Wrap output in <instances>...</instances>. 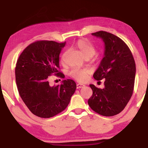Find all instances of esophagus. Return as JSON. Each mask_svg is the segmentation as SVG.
I'll return each mask as SVG.
<instances>
[{
  "label": "esophagus",
  "mask_w": 148,
  "mask_h": 148,
  "mask_svg": "<svg viewBox=\"0 0 148 148\" xmlns=\"http://www.w3.org/2000/svg\"><path fill=\"white\" fill-rule=\"evenodd\" d=\"M84 86H85V85L82 84H77L76 85L77 89H80V88H82V87H84Z\"/></svg>",
  "instance_id": "1"
}]
</instances>
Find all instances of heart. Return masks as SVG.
<instances>
[{"instance_id": "1", "label": "heart", "mask_w": 148, "mask_h": 148, "mask_svg": "<svg viewBox=\"0 0 148 148\" xmlns=\"http://www.w3.org/2000/svg\"><path fill=\"white\" fill-rule=\"evenodd\" d=\"M76 46L79 49L81 53L85 57H92L96 53V49L88 40L82 38L79 39L76 43ZM65 53L62 56V60H63ZM91 71L86 68H79L75 67L70 72L71 76L75 79L80 82H86L88 79Z\"/></svg>"}]
</instances>
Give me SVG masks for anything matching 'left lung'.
<instances>
[{"mask_svg": "<svg viewBox=\"0 0 148 148\" xmlns=\"http://www.w3.org/2000/svg\"><path fill=\"white\" fill-rule=\"evenodd\" d=\"M104 43V57L93 74L95 79H104V89L91 84L92 95L88 104L103 116L120 113L133 92L136 64L131 50L121 38L106 31L92 33Z\"/></svg>", "mask_w": 148, "mask_h": 148, "instance_id": "1", "label": "left lung"}]
</instances>
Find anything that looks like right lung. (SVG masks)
Segmentation results:
<instances>
[{"label":"right lung","instance_id":"obj_1","mask_svg":"<svg viewBox=\"0 0 148 148\" xmlns=\"http://www.w3.org/2000/svg\"><path fill=\"white\" fill-rule=\"evenodd\" d=\"M66 42L41 40L33 42L23 50L17 61L16 81L20 97L35 116L49 118L61 113L68 106L76 89L72 79L51 86V74L64 78L59 71V55Z\"/></svg>","mask_w":148,"mask_h":148}]
</instances>
